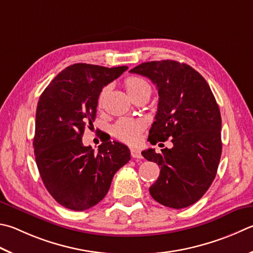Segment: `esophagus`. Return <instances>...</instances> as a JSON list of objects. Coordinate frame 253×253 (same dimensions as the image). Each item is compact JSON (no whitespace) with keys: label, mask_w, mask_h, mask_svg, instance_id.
<instances>
[{"label":"esophagus","mask_w":253,"mask_h":253,"mask_svg":"<svg viewBox=\"0 0 253 253\" xmlns=\"http://www.w3.org/2000/svg\"><path fill=\"white\" fill-rule=\"evenodd\" d=\"M130 154H131V157L134 158V159H136V160L141 159V154H140V150L138 148L131 147V148H130Z\"/></svg>","instance_id":"obj_1"}]
</instances>
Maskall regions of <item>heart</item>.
I'll use <instances>...</instances> for the list:
<instances>
[{
	"label": "heart",
	"mask_w": 253,
	"mask_h": 253,
	"mask_svg": "<svg viewBox=\"0 0 253 253\" xmlns=\"http://www.w3.org/2000/svg\"><path fill=\"white\" fill-rule=\"evenodd\" d=\"M125 88L129 96L134 95L142 89H150V86L145 80L137 76H130L125 81ZM104 94V93H103ZM102 94V97H103ZM141 134V123L129 118H123L115 124L113 127V135L117 139L134 144L139 139Z\"/></svg>",
	"instance_id": "obj_1"
}]
</instances>
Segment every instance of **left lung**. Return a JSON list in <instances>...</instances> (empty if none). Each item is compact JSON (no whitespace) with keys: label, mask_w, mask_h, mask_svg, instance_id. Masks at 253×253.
Here are the masks:
<instances>
[{"label":"left lung","mask_w":253,"mask_h":253,"mask_svg":"<svg viewBox=\"0 0 253 253\" xmlns=\"http://www.w3.org/2000/svg\"><path fill=\"white\" fill-rule=\"evenodd\" d=\"M157 86L159 102L148 140L171 139L173 147L144 150L160 166L149 192L157 203L181 209L197 203L212 183L221 157V115L208 83L185 63L171 59L142 63L129 71Z\"/></svg>","instance_id":"obj_1"}]
</instances>
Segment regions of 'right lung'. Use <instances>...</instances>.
I'll use <instances>...</instances> for the list:
<instances>
[{
    "instance_id": "obj_1",
    "label": "right lung",
    "mask_w": 253,
    "mask_h": 253,
    "mask_svg": "<svg viewBox=\"0 0 253 253\" xmlns=\"http://www.w3.org/2000/svg\"><path fill=\"white\" fill-rule=\"evenodd\" d=\"M127 68L77 63L57 74L41 95L33 140L36 165L50 196L67 209L97 205L114 174L130 160L122 142L103 141L95 151L82 141L85 127L95 121L100 91Z\"/></svg>"
}]
</instances>
